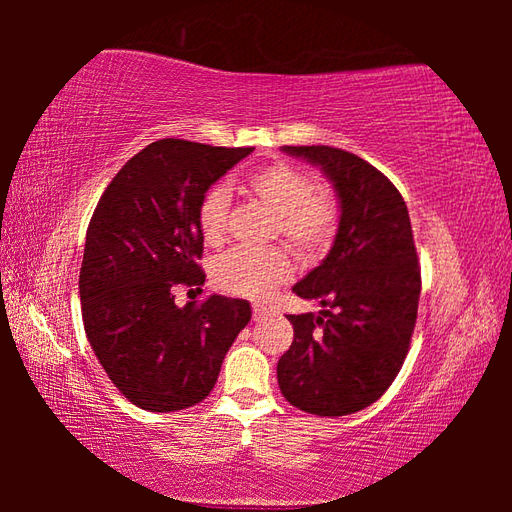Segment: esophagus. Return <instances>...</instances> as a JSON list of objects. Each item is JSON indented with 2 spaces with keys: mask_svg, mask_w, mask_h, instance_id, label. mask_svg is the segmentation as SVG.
I'll return each instance as SVG.
<instances>
[{
  "mask_svg": "<svg viewBox=\"0 0 512 512\" xmlns=\"http://www.w3.org/2000/svg\"><path fill=\"white\" fill-rule=\"evenodd\" d=\"M268 314V308L266 306H259V303H255L253 306V321H262Z\"/></svg>",
  "mask_w": 512,
  "mask_h": 512,
  "instance_id": "1",
  "label": "esophagus"
}]
</instances>
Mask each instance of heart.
<instances>
[{
    "mask_svg": "<svg viewBox=\"0 0 512 512\" xmlns=\"http://www.w3.org/2000/svg\"><path fill=\"white\" fill-rule=\"evenodd\" d=\"M244 189L277 215V233L301 257H317L330 248L339 231L341 206L328 187H314L306 171L290 162L250 171ZM228 220V193L209 189L198 206V228L209 246L224 242ZM292 277L290 257L281 248H235L215 266L220 288L237 297L266 301Z\"/></svg>",
    "mask_w": 512,
    "mask_h": 512,
    "instance_id": "b5f03b06",
    "label": "heart"
}]
</instances>
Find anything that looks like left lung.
<instances>
[{
  "instance_id": "left-lung-1",
  "label": "left lung",
  "mask_w": 512,
  "mask_h": 512,
  "mask_svg": "<svg viewBox=\"0 0 512 512\" xmlns=\"http://www.w3.org/2000/svg\"><path fill=\"white\" fill-rule=\"evenodd\" d=\"M284 151L321 167L341 220L328 257L292 288L323 310L286 314L295 339L277 363L279 389L306 413L347 416L385 394L409 352L420 299L409 211L389 178L350 151Z\"/></svg>"
}]
</instances>
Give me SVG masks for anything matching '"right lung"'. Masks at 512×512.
<instances>
[{
	"label": "right lung",
	"mask_w": 512,
	"mask_h": 512,
	"mask_svg": "<svg viewBox=\"0 0 512 512\" xmlns=\"http://www.w3.org/2000/svg\"><path fill=\"white\" fill-rule=\"evenodd\" d=\"M250 151L156 140L96 204L79 275L83 325L107 376L140 409L198 405L250 321L244 299L211 295L178 308L171 292L204 284L200 200Z\"/></svg>",
	"instance_id": "add662e5"
}]
</instances>
